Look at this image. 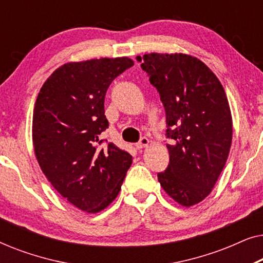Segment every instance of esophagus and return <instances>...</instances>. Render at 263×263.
Instances as JSON below:
<instances>
[{
  "instance_id": "34e87169",
  "label": "esophagus",
  "mask_w": 263,
  "mask_h": 263,
  "mask_svg": "<svg viewBox=\"0 0 263 263\" xmlns=\"http://www.w3.org/2000/svg\"><path fill=\"white\" fill-rule=\"evenodd\" d=\"M148 143H149L148 139H147L146 136H142V138L140 139V141L136 143V147H138V148H143V147H146Z\"/></svg>"
}]
</instances>
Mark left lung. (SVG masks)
<instances>
[{
	"mask_svg": "<svg viewBox=\"0 0 263 263\" xmlns=\"http://www.w3.org/2000/svg\"><path fill=\"white\" fill-rule=\"evenodd\" d=\"M136 60L159 92L171 139L170 161L158 181L176 202L194 206L210 195L229 157L232 117L225 91L196 57L147 53Z\"/></svg>",
	"mask_w": 263,
	"mask_h": 263,
	"instance_id": "8db88e82",
	"label": "left lung"
}]
</instances>
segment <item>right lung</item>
<instances>
[{
    "label": "right lung",
    "instance_id": "obj_1",
    "mask_svg": "<svg viewBox=\"0 0 263 263\" xmlns=\"http://www.w3.org/2000/svg\"><path fill=\"white\" fill-rule=\"evenodd\" d=\"M133 66L128 57L63 64L35 100L32 139L39 166L64 199L88 213L116 199L133 163L127 151L100 139L109 128L107 88Z\"/></svg>",
    "mask_w": 263,
    "mask_h": 263
}]
</instances>
